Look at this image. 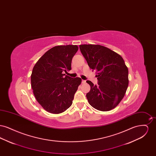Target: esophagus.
I'll return each mask as SVG.
<instances>
[{
    "mask_svg": "<svg viewBox=\"0 0 156 156\" xmlns=\"http://www.w3.org/2000/svg\"><path fill=\"white\" fill-rule=\"evenodd\" d=\"M82 83H86V81L82 80Z\"/></svg>",
    "mask_w": 156,
    "mask_h": 156,
    "instance_id": "esophagus-1",
    "label": "esophagus"
}]
</instances>
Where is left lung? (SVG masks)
<instances>
[{"label": "left lung", "mask_w": 156, "mask_h": 156, "mask_svg": "<svg viewBox=\"0 0 156 156\" xmlns=\"http://www.w3.org/2000/svg\"><path fill=\"white\" fill-rule=\"evenodd\" d=\"M89 67L96 70L98 85L87 82L90 90L87 94L88 102L101 111L116 108L125 95L129 85L128 68L123 58L111 49L98 44L80 45Z\"/></svg>", "instance_id": "1"}]
</instances>
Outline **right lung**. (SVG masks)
<instances>
[{
	"instance_id": "right-lung-1",
	"label": "right lung",
	"mask_w": 156,
	"mask_h": 156,
	"mask_svg": "<svg viewBox=\"0 0 156 156\" xmlns=\"http://www.w3.org/2000/svg\"><path fill=\"white\" fill-rule=\"evenodd\" d=\"M76 45H58L48 50L33 68L31 85L37 102L46 111L64 112L73 104L75 93L82 80L63 74L71 69Z\"/></svg>"
}]
</instances>
